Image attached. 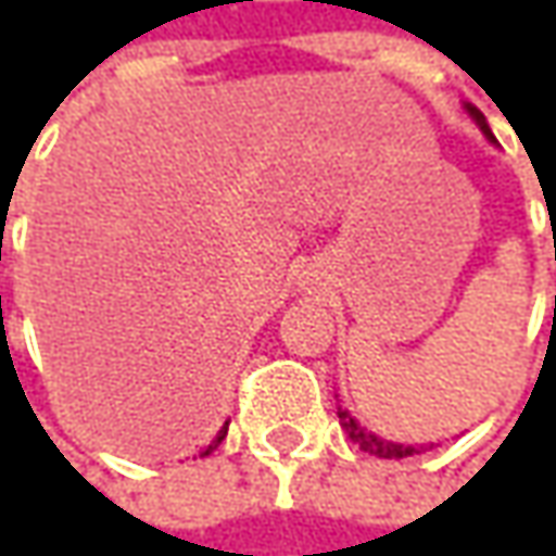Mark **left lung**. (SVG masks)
<instances>
[{
  "label": "left lung",
  "instance_id": "1",
  "mask_svg": "<svg viewBox=\"0 0 556 556\" xmlns=\"http://www.w3.org/2000/svg\"><path fill=\"white\" fill-rule=\"evenodd\" d=\"M467 108V114L477 119V126H480L482 132H485V139L495 141V136L489 132V126H485V117H482L477 108H470V104H464ZM337 417H340V427L346 430V437L353 439L355 445L362 448V452H368V455H377V458H408V455H417L415 445H402V442H387V439L374 437L371 430H365L358 420H355L350 412H343V408H337Z\"/></svg>",
  "mask_w": 556,
  "mask_h": 556
}]
</instances>
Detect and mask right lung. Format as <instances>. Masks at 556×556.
I'll list each match as a JSON object with an SVG mask.
<instances>
[{"instance_id": "1", "label": "right lung", "mask_w": 556, "mask_h": 556, "mask_svg": "<svg viewBox=\"0 0 556 556\" xmlns=\"http://www.w3.org/2000/svg\"><path fill=\"white\" fill-rule=\"evenodd\" d=\"M225 433H228V424H223V430H219V433H216V439H213V442H210V445H206V448H203V455H210V452H213V448H216V445H219V442H223Z\"/></svg>"}]
</instances>
